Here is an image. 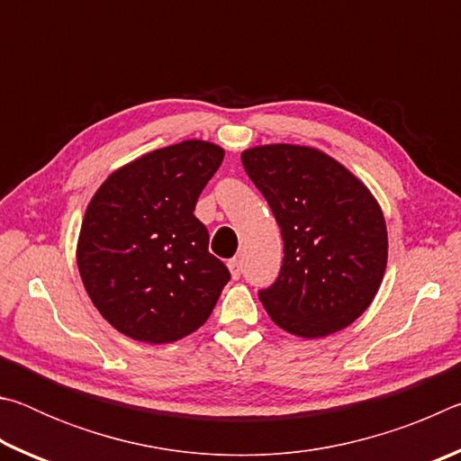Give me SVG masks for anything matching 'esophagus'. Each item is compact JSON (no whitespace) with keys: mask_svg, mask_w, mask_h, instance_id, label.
<instances>
[{"mask_svg":"<svg viewBox=\"0 0 461 461\" xmlns=\"http://www.w3.org/2000/svg\"><path fill=\"white\" fill-rule=\"evenodd\" d=\"M228 267H230L231 276H233V278H240V275H241V262H240L238 258H231V260L228 262Z\"/></svg>","mask_w":461,"mask_h":461,"instance_id":"obj_1","label":"esophagus"}]
</instances>
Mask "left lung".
<instances>
[{
    "label": "left lung",
    "mask_w": 461,
    "mask_h": 461,
    "mask_svg": "<svg viewBox=\"0 0 461 461\" xmlns=\"http://www.w3.org/2000/svg\"><path fill=\"white\" fill-rule=\"evenodd\" d=\"M241 165L285 244L276 280L258 291L272 321L301 338L354 323L378 293L388 256L386 223L370 191L305 146L249 148Z\"/></svg>",
    "instance_id": "left-lung-1"
}]
</instances>
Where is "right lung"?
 Returning <instances> with one entry per match:
<instances>
[{"mask_svg":"<svg viewBox=\"0 0 461 461\" xmlns=\"http://www.w3.org/2000/svg\"><path fill=\"white\" fill-rule=\"evenodd\" d=\"M221 160L220 146L186 140L115 170L91 199L77 264L93 305L128 338H185L228 285L230 270L209 254V231L193 213Z\"/></svg>","mask_w":461,"mask_h":461,"instance_id":"obj_1","label":"right lung"}]
</instances>
